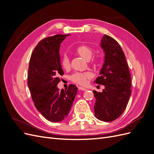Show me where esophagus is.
<instances>
[{
  "instance_id": "obj_1",
  "label": "esophagus",
  "mask_w": 154,
  "mask_h": 154,
  "mask_svg": "<svg viewBox=\"0 0 154 154\" xmlns=\"http://www.w3.org/2000/svg\"><path fill=\"white\" fill-rule=\"evenodd\" d=\"M78 89L79 90H81V91H87V88H85L84 87H78Z\"/></svg>"
}]
</instances>
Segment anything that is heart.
<instances>
[{
	"label": "heart",
	"mask_w": 154,
	"mask_h": 154,
	"mask_svg": "<svg viewBox=\"0 0 154 154\" xmlns=\"http://www.w3.org/2000/svg\"><path fill=\"white\" fill-rule=\"evenodd\" d=\"M76 53L78 55L80 56L83 59L86 61H88L91 58L93 54L92 49L87 45H82L78 46L75 50ZM98 60H94V63H97ZM61 64L63 69H67L70 67V60L66 54H64L61 60ZM92 74L89 72H76L74 74L71 76V80L73 82L77 83L79 85H85L87 83V79L91 78Z\"/></svg>",
	"instance_id": "1"
}]
</instances>
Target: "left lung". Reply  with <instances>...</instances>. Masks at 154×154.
<instances>
[{"instance_id": "8db88e82", "label": "left lung", "mask_w": 154, "mask_h": 154, "mask_svg": "<svg viewBox=\"0 0 154 154\" xmlns=\"http://www.w3.org/2000/svg\"><path fill=\"white\" fill-rule=\"evenodd\" d=\"M104 63L95 83L105 87L101 92L93 91L96 102L94 116L99 120L111 122L122 115L131 95V76L127 60L118 42L110 36L102 37Z\"/></svg>"}]
</instances>
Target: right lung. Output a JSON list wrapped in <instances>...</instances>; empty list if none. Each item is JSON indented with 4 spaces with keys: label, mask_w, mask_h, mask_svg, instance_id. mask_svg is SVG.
<instances>
[{
    "label": "right lung",
    "mask_w": 154,
    "mask_h": 154,
    "mask_svg": "<svg viewBox=\"0 0 154 154\" xmlns=\"http://www.w3.org/2000/svg\"><path fill=\"white\" fill-rule=\"evenodd\" d=\"M70 35H56L42 40L32 51L28 70V87L35 106L49 122H60L71 109L78 88L70 85L59 90V76L64 74L60 55V44Z\"/></svg>",
    "instance_id": "right-lung-1"
}]
</instances>
